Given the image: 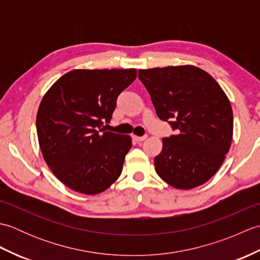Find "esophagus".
<instances>
[{
  "label": "esophagus",
  "instance_id": "obj_1",
  "mask_svg": "<svg viewBox=\"0 0 260 260\" xmlns=\"http://www.w3.org/2000/svg\"><path fill=\"white\" fill-rule=\"evenodd\" d=\"M133 139H134V141H136L137 143H140V142L145 141V140L147 139V136H146V135H144V136H136V135H133Z\"/></svg>",
  "mask_w": 260,
  "mask_h": 260
}]
</instances>
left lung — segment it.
<instances>
[{
    "label": "left lung",
    "mask_w": 260,
    "mask_h": 260,
    "mask_svg": "<svg viewBox=\"0 0 260 260\" xmlns=\"http://www.w3.org/2000/svg\"><path fill=\"white\" fill-rule=\"evenodd\" d=\"M159 119L175 135L164 137L154 158L159 178L171 186L190 190L217 173L233 141L234 116L222 88L194 66L140 69Z\"/></svg>",
    "instance_id": "8db88e82"
}]
</instances>
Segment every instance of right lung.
I'll return each mask as SVG.
<instances>
[{"instance_id":"1","label":"right lung","mask_w":260,"mask_h":260,"mask_svg":"<svg viewBox=\"0 0 260 260\" xmlns=\"http://www.w3.org/2000/svg\"><path fill=\"white\" fill-rule=\"evenodd\" d=\"M136 79V69H76L43 96L37 133L43 158L71 190L97 194L119 178L129 135L106 132L119 93Z\"/></svg>"}]
</instances>
